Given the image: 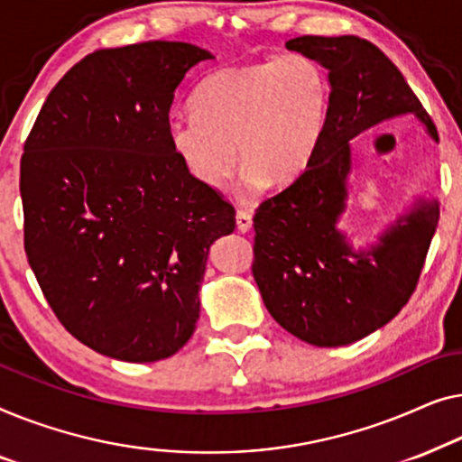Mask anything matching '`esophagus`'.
<instances>
[{"label":"esophagus","instance_id":"34e87169","mask_svg":"<svg viewBox=\"0 0 462 462\" xmlns=\"http://www.w3.org/2000/svg\"><path fill=\"white\" fill-rule=\"evenodd\" d=\"M236 228L240 232H249L253 228V217L249 211H243V209L236 211Z\"/></svg>","mask_w":462,"mask_h":462}]
</instances>
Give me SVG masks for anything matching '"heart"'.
I'll return each mask as SVG.
<instances>
[{"label": "heart", "instance_id": "b5f03b06", "mask_svg": "<svg viewBox=\"0 0 462 462\" xmlns=\"http://www.w3.org/2000/svg\"><path fill=\"white\" fill-rule=\"evenodd\" d=\"M194 115L173 116L167 135L194 180L222 190L238 155L246 190L297 181L327 135L330 86L311 58L287 54L270 62L222 69L200 81Z\"/></svg>", "mask_w": 462, "mask_h": 462}]
</instances>
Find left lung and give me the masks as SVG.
<instances>
[{"label": "left lung", "mask_w": 462, "mask_h": 462, "mask_svg": "<svg viewBox=\"0 0 462 462\" xmlns=\"http://www.w3.org/2000/svg\"><path fill=\"white\" fill-rule=\"evenodd\" d=\"M287 50L328 70L330 116L314 163L253 217V278L272 318L316 347H339L385 327L411 299L438 228L435 197L411 209L374 243L354 245L339 228L347 211L352 140L402 115H414L433 142L431 116L398 67L356 35H303Z\"/></svg>", "instance_id": "left-lung-1"}]
</instances>
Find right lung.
I'll use <instances>...</instances> for the list:
<instances>
[{"mask_svg":"<svg viewBox=\"0 0 462 462\" xmlns=\"http://www.w3.org/2000/svg\"><path fill=\"white\" fill-rule=\"evenodd\" d=\"M211 51L181 42L98 50L77 62L24 142V251L58 320L123 362L180 352L200 314L211 245L234 207L169 144V110Z\"/></svg>","mask_w":462,"mask_h":462,"instance_id":"right-lung-1","label":"right lung"}]
</instances>
